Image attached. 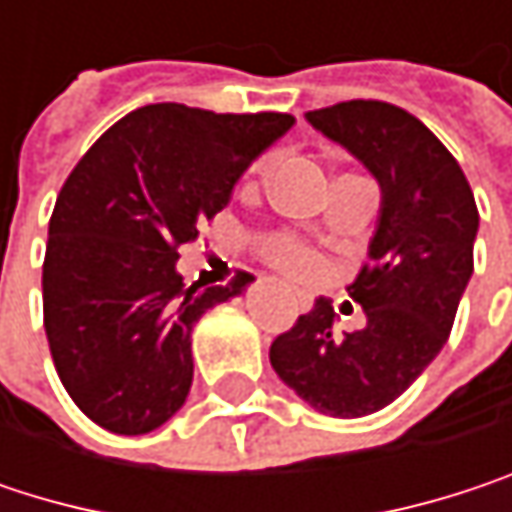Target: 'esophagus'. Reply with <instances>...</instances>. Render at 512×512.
<instances>
[{
  "mask_svg": "<svg viewBox=\"0 0 512 512\" xmlns=\"http://www.w3.org/2000/svg\"><path fill=\"white\" fill-rule=\"evenodd\" d=\"M293 305H296V308H299V302H296V299H293Z\"/></svg>",
  "mask_w": 512,
  "mask_h": 512,
  "instance_id": "obj_1",
  "label": "esophagus"
}]
</instances>
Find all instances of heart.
<instances>
[{
  "label": "heart",
  "instance_id": "b5f03b06",
  "mask_svg": "<svg viewBox=\"0 0 512 512\" xmlns=\"http://www.w3.org/2000/svg\"><path fill=\"white\" fill-rule=\"evenodd\" d=\"M269 171V162L255 165V180H263ZM263 255L272 266H278L281 272L293 275V278H308L320 269V257L311 246H305L299 237L293 234H272L263 240Z\"/></svg>",
  "mask_w": 512,
  "mask_h": 512
}]
</instances>
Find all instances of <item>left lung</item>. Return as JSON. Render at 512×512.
Wrapping results in <instances>:
<instances>
[{
  "label": "left lung",
  "mask_w": 512,
  "mask_h": 512,
  "mask_svg": "<svg viewBox=\"0 0 512 512\" xmlns=\"http://www.w3.org/2000/svg\"><path fill=\"white\" fill-rule=\"evenodd\" d=\"M305 118L382 189L367 263L347 287L367 323L338 335L332 302L317 299L272 341L269 361L317 412L361 418L397 400L445 347L474 272L480 216L460 162L406 109L347 100Z\"/></svg>",
  "instance_id": "1"
}]
</instances>
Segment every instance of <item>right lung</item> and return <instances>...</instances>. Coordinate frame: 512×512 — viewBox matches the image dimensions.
<instances>
[{
  "label": "right lung",
  "mask_w": 512,
  "mask_h": 512,
  "mask_svg": "<svg viewBox=\"0 0 512 512\" xmlns=\"http://www.w3.org/2000/svg\"><path fill=\"white\" fill-rule=\"evenodd\" d=\"M293 115L154 103L112 124L64 180L44 257V329L70 400L103 430L162 427L192 388V329L252 281L183 284L180 246L228 207Z\"/></svg>",
  "instance_id": "right-lung-1"
}]
</instances>
